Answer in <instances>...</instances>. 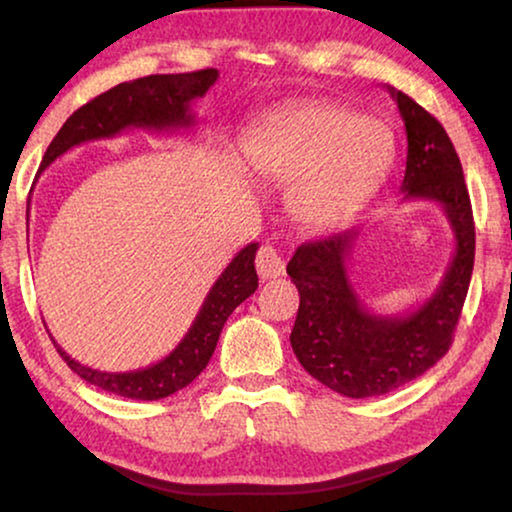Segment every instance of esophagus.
Instances as JSON below:
<instances>
[{
	"mask_svg": "<svg viewBox=\"0 0 512 512\" xmlns=\"http://www.w3.org/2000/svg\"><path fill=\"white\" fill-rule=\"evenodd\" d=\"M256 270L261 279H277L284 277L286 272V263L279 251L272 247V244H263L256 254Z\"/></svg>",
	"mask_w": 512,
	"mask_h": 512,
	"instance_id": "34e87169",
	"label": "esophagus"
}]
</instances>
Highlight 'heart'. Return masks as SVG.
I'll return each instance as SVG.
<instances>
[{"instance_id":"obj_1","label":"heart","mask_w":512,"mask_h":512,"mask_svg":"<svg viewBox=\"0 0 512 512\" xmlns=\"http://www.w3.org/2000/svg\"><path fill=\"white\" fill-rule=\"evenodd\" d=\"M389 156L387 130L373 118L307 104L263 118L244 144L261 179L286 184V207L305 228L340 226L373 198Z\"/></svg>"}]
</instances>
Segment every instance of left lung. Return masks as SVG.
Instances as JSON below:
<instances>
[{
	"instance_id": "left-lung-1",
	"label": "left lung",
	"mask_w": 512,
	"mask_h": 512,
	"mask_svg": "<svg viewBox=\"0 0 512 512\" xmlns=\"http://www.w3.org/2000/svg\"><path fill=\"white\" fill-rule=\"evenodd\" d=\"M408 135L401 202L443 207L454 254L436 291L403 314L370 312L349 279L359 230L300 244L286 265L300 293L291 347L314 380L347 398L389 394L417 380L452 345L473 275L475 226L459 156L443 125L401 90L389 88Z\"/></svg>"
}]
</instances>
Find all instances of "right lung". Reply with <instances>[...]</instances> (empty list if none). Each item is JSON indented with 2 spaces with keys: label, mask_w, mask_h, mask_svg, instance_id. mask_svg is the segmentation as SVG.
Instances as JSON below:
<instances>
[{
  "label": "right lung",
  "mask_w": 512,
  "mask_h": 512,
  "mask_svg": "<svg viewBox=\"0 0 512 512\" xmlns=\"http://www.w3.org/2000/svg\"><path fill=\"white\" fill-rule=\"evenodd\" d=\"M216 79H219V69H200V72L188 74H153L144 76V79L118 83L67 118L46 149L41 170H46L74 146L93 142V139H111L130 128L158 132V135L193 128L195 116L191 104L205 97ZM27 219H30V209H27ZM256 251V242L237 251L233 261L226 265V270L209 289L205 303L195 314L191 328L179 345L165 359L151 363V366L125 370V373L88 368L74 361L53 340V335H48H51L58 354L76 375L95 384V387L109 391V394L135 398V401H158V398L172 396L174 391L188 387L207 368L223 324L235 307L258 289V275L254 268Z\"/></svg>",
  "instance_id": "add662e5"
}]
</instances>
